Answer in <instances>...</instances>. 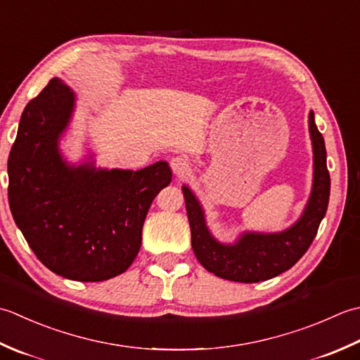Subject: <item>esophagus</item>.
<instances>
[{
    "mask_svg": "<svg viewBox=\"0 0 360 360\" xmlns=\"http://www.w3.org/2000/svg\"><path fill=\"white\" fill-rule=\"evenodd\" d=\"M171 167H172V172L175 175H186L189 171H191V165L186 157H181V155H177L174 157L171 160Z\"/></svg>",
    "mask_w": 360,
    "mask_h": 360,
    "instance_id": "obj_1",
    "label": "esophagus"
}]
</instances>
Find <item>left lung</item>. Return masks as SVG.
<instances>
[{
	"label": "left lung",
	"instance_id": "1",
	"mask_svg": "<svg viewBox=\"0 0 360 360\" xmlns=\"http://www.w3.org/2000/svg\"><path fill=\"white\" fill-rule=\"evenodd\" d=\"M309 136L314 153V177L309 199L302 216L289 229L275 233L242 231L234 242L225 244L212 236L202 203L189 186L183 185L191 244L195 258L208 272L236 283H259L289 270L312 244L329 202L331 180L326 167L325 139L309 112Z\"/></svg>",
	"mask_w": 360,
	"mask_h": 360
}]
</instances>
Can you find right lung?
I'll return each mask as SVG.
<instances>
[{"instance_id":"obj_1","label":"right lung","mask_w":360,"mask_h":360,"mask_svg":"<svg viewBox=\"0 0 360 360\" xmlns=\"http://www.w3.org/2000/svg\"><path fill=\"white\" fill-rule=\"evenodd\" d=\"M77 96L54 77L21 115L7 174L9 205L29 247L45 266L75 281L126 272L141 247L152 200L169 185L165 160L143 169L96 167L93 153L70 163L60 139Z\"/></svg>"}]
</instances>
